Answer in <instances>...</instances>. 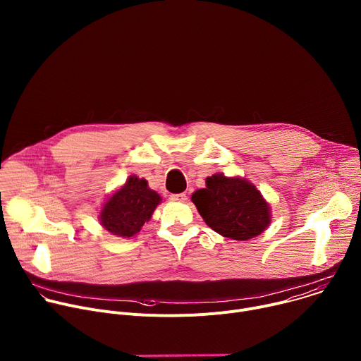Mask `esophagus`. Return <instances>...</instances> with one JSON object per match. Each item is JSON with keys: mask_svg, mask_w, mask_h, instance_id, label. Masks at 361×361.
<instances>
[{"mask_svg": "<svg viewBox=\"0 0 361 361\" xmlns=\"http://www.w3.org/2000/svg\"><path fill=\"white\" fill-rule=\"evenodd\" d=\"M171 200L178 201V202H184L187 200V194L185 192H180V194H171Z\"/></svg>", "mask_w": 361, "mask_h": 361, "instance_id": "obj_1", "label": "esophagus"}]
</instances>
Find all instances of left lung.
I'll list each match as a JSON object with an SVG mask.
<instances>
[{
	"mask_svg": "<svg viewBox=\"0 0 361 361\" xmlns=\"http://www.w3.org/2000/svg\"><path fill=\"white\" fill-rule=\"evenodd\" d=\"M191 201L210 228L223 237L247 241L271 223V207L260 190L247 178L216 173L195 190Z\"/></svg>",
	"mask_w": 361,
	"mask_h": 361,
	"instance_id": "obj_1",
	"label": "left lung"
}]
</instances>
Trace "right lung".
I'll use <instances>...</instances> for the list:
<instances>
[{"label":"right lung","mask_w":361,"mask_h":361,"mask_svg":"<svg viewBox=\"0 0 361 361\" xmlns=\"http://www.w3.org/2000/svg\"><path fill=\"white\" fill-rule=\"evenodd\" d=\"M163 197L148 187L145 178L130 176L104 202L98 213L102 228L121 238L137 235L152 217Z\"/></svg>","instance_id":"right-lung-1"}]
</instances>
